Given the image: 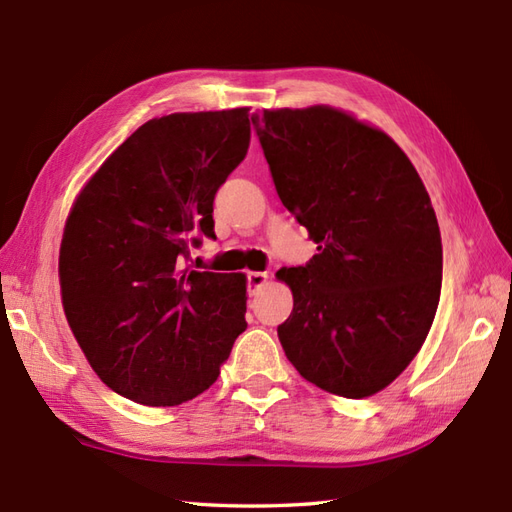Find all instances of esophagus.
Listing matches in <instances>:
<instances>
[{"instance_id": "1", "label": "esophagus", "mask_w": 512, "mask_h": 512, "mask_svg": "<svg viewBox=\"0 0 512 512\" xmlns=\"http://www.w3.org/2000/svg\"><path fill=\"white\" fill-rule=\"evenodd\" d=\"M246 282H248V293L257 295L259 288L268 282V273H262V270H250L246 275Z\"/></svg>"}]
</instances>
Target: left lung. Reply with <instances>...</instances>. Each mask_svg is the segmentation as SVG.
Instances as JSON below:
<instances>
[{
	"label": "left lung",
	"mask_w": 512,
	"mask_h": 512,
	"mask_svg": "<svg viewBox=\"0 0 512 512\" xmlns=\"http://www.w3.org/2000/svg\"><path fill=\"white\" fill-rule=\"evenodd\" d=\"M282 204L319 253L279 268L288 362L330 395L364 399L413 362L442 293V235L422 177L384 130L333 106L253 115Z\"/></svg>",
	"instance_id": "1"
}]
</instances>
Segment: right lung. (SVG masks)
I'll use <instances>...</instances> for the list:
<instances>
[{
  "instance_id": "obj_1",
  "label": "right lung",
  "mask_w": 512,
  "mask_h": 512,
  "mask_svg": "<svg viewBox=\"0 0 512 512\" xmlns=\"http://www.w3.org/2000/svg\"><path fill=\"white\" fill-rule=\"evenodd\" d=\"M250 142L248 108L148 119L95 170L59 246L62 306L90 368L144 406L219 377L246 330V275L179 268L213 233V199Z\"/></svg>"
}]
</instances>
